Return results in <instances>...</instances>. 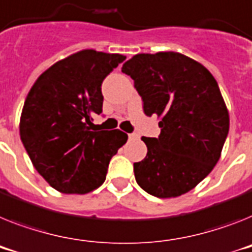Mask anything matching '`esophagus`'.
Instances as JSON below:
<instances>
[{"label": "esophagus", "mask_w": 252, "mask_h": 252, "mask_svg": "<svg viewBox=\"0 0 252 252\" xmlns=\"http://www.w3.org/2000/svg\"><path fill=\"white\" fill-rule=\"evenodd\" d=\"M128 138L136 139V138H138V134H136V133H129V134H128Z\"/></svg>", "instance_id": "obj_1"}]
</instances>
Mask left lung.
Returning a JSON list of instances; mask_svg holds the SVG:
<instances>
[{
    "mask_svg": "<svg viewBox=\"0 0 252 252\" xmlns=\"http://www.w3.org/2000/svg\"><path fill=\"white\" fill-rule=\"evenodd\" d=\"M147 116L160 118L158 138L142 137L147 155L134 177L147 193L177 197L213 170L229 130L217 80L197 61L178 52L138 54L124 63Z\"/></svg>",
    "mask_w": 252,
    "mask_h": 252,
    "instance_id": "obj_1",
    "label": "left lung"
}]
</instances>
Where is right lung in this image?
Returning <instances> with one entry per match:
<instances>
[{"instance_id": "obj_1", "label": "right lung", "mask_w": 252, "mask_h": 252, "mask_svg": "<svg viewBox=\"0 0 252 252\" xmlns=\"http://www.w3.org/2000/svg\"><path fill=\"white\" fill-rule=\"evenodd\" d=\"M126 56L83 50L58 61L29 91L20 138L37 172L63 193H88L106 179L110 158L126 142L122 130H96L103 79Z\"/></svg>"}]
</instances>
